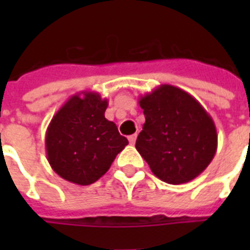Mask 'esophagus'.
<instances>
[{
    "label": "esophagus",
    "mask_w": 250,
    "mask_h": 250,
    "mask_svg": "<svg viewBox=\"0 0 250 250\" xmlns=\"http://www.w3.org/2000/svg\"><path fill=\"white\" fill-rule=\"evenodd\" d=\"M128 141L131 145L135 144V143H136V135H131V136H128Z\"/></svg>",
    "instance_id": "34e87169"
}]
</instances>
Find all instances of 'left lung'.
<instances>
[{
	"label": "left lung",
	"instance_id": "1",
	"mask_svg": "<svg viewBox=\"0 0 250 250\" xmlns=\"http://www.w3.org/2000/svg\"><path fill=\"white\" fill-rule=\"evenodd\" d=\"M145 123L136 149L157 178L183 184L197 178L213 161L217 128L208 111L186 90L162 84L139 100Z\"/></svg>",
	"mask_w": 250,
	"mask_h": 250
}]
</instances>
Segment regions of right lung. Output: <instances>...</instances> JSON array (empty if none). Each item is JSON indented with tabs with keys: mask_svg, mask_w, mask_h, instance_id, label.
Wrapping results in <instances>:
<instances>
[{
	"mask_svg": "<svg viewBox=\"0 0 250 250\" xmlns=\"http://www.w3.org/2000/svg\"><path fill=\"white\" fill-rule=\"evenodd\" d=\"M107 100L97 92H82L64 102L45 135L46 157L62 179L89 186L106 174L128 140L105 118Z\"/></svg>",
	"mask_w": 250,
	"mask_h": 250,
	"instance_id": "1",
	"label": "right lung"
}]
</instances>
